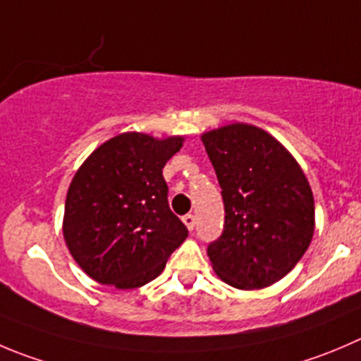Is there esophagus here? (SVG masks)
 I'll return each mask as SVG.
<instances>
[{
	"label": "esophagus",
	"mask_w": 361,
	"mask_h": 361,
	"mask_svg": "<svg viewBox=\"0 0 361 361\" xmlns=\"http://www.w3.org/2000/svg\"><path fill=\"white\" fill-rule=\"evenodd\" d=\"M183 221H184V225L188 226V228L193 230L195 228V223H197V219H195V214H186V216H183Z\"/></svg>",
	"instance_id": "esophagus-1"
}]
</instances>
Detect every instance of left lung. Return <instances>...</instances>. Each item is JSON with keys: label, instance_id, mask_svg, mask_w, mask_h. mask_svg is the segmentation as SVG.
<instances>
[{"label": "left lung", "instance_id": "1", "mask_svg": "<svg viewBox=\"0 0 361 361\" xmlns=\"http://www.w3.org/2000/svg\"><path fill=\"white\" fill-rule=\"evenodd\" d=\"M202 142L225 204L223 232L207 248L212 269L235 289L273 286L310 246V184L293 154L260 127L230 123Z\"/></svg>", "mask_w": 361, "mask_h": 361}]
</instances>
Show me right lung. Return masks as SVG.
<instances>
[{
  "label": "right lung",
  "instance_id": "1",
  "mask_svg": "<svg viewBox=\"0 0 361 361\" xmlns=\"http://www.w3.org/2000/svg\"><path fill=\"white\" fill-rule=\"evenodd\" d=\"M183 136L122 133L87 157L68 186L63 238L102 286L136 289L159 276L188 228L168 205L163 168Z\"/></svg>",
  "mask_w": 361,
  "mask_h": 361
}]
</instances>
